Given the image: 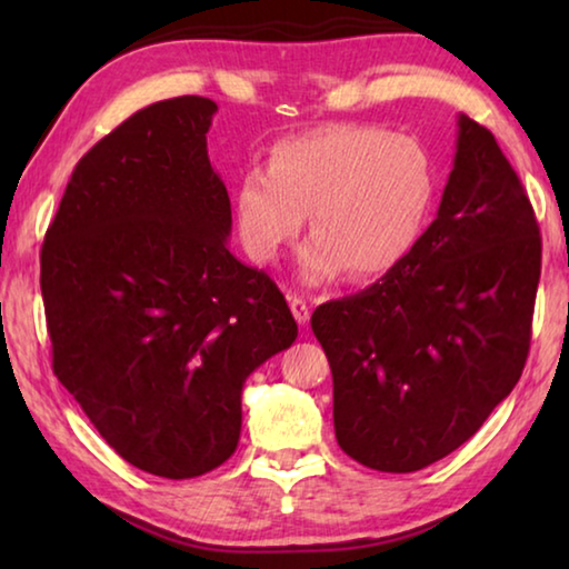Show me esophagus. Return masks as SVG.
<instances>
[{
    "label": "esophagus",
    "mask_w": 569,
    "mask_h": 569,
    "mask_svg": "<svg viewBox=\"0 0 569 569\" xmlns=\"http://www.w3.org/2000/svg\"><path fill=\"white\" fill-rule=\"evenodd\" d=\"M288 303H291V311H293V319L301 323V326H306L308 323V319H311V306L306 303V298H301V296H291L288 298Z\"/></svg>",
    "instance_id": "1"
}]
</instances>
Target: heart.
<instances>
[{
    "mask_svg": "<svg viewBox=\"0 0 569 569\" xmlns=\"http://www.w3.org/2000/svg\"><path fill=\"white\" fill-rule=\"evenodd\" d=\"M435 198L429 152L411 134L377 124H326L278 140L266 168H248L233 192L238 238L250 261L276 263L311 210L298 250L308 286L377 278L421 236Z\"/></svg>",
    "mask_w": 569,
    "mask_h": 569,
    "instance_id": "b5f03b06",
    "label": "heart"
}]
</instances>
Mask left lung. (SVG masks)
<instances>
[{"label":"left lung","mask_w":569,"mask_h":569,"mask_svg":"<svg viewBox=\"0 0 569 569\" xmlns=\"http://www.w3.org/2000/svg\"><path fill=\"white\" fill-rule=\"evenodd\" d=\"M435 223L311 329L333 373V429L359 465L407 475L479 431L522 377L542 268L532 203L495 134L459 114Z\"/></svg>","instance_id":"1"}]
</instances>
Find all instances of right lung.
<instances>
[{
    "mask_svg": "<svg viewBox=\"0 0 569 569\" xmlns=\"http://www.w3.org/2000/svg\"><path fill=\"white\" fill-rule=\"evenodd\" d=\"M216 112L186 94L104 134L40 256L54 377L124 461L166 479L233 455L246 379L298 336L278 286L228 250Z\"/></svg>",
    "mask_w": 569,
    "mask_h": 569,
    "instance_id": "obj_1",
    "label": "right lung"
}]
</instances>
